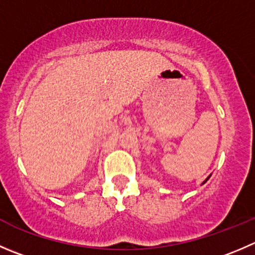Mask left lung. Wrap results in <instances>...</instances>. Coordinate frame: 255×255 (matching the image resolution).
Segmentation results:
<instances>
[{
  "label": "left lung",
  "mask_w": 255,
  "mask_h": 255,
  "mask_svg": "<svg viewBox=\"0 0 255 255\" xmlns=\"http://www.w3.org/2000/svg\"><path fill=\"white\" fill-rule=\"evenodd\" d=\"M207 179H208V178H207Z\"/></svg>",
  "instance_id": "1"
}]
</instances>
